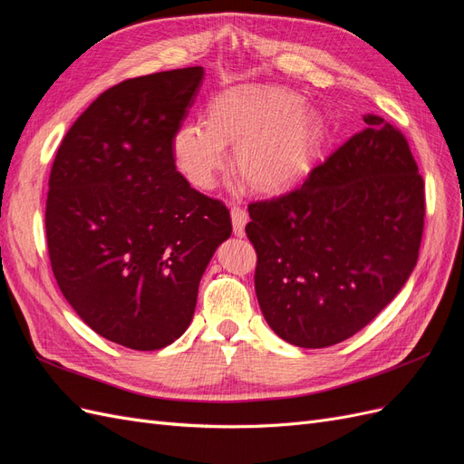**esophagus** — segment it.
Wrapping results in <instances>:
<instances>
[{
    "instance_id": "esophagus-1",
    "label": "esophagus",
    "mask_w": 464,
    "mask_h": 464,
    "mask_svg": "<svg viewBox=\"0 0 464 464\" xmlns=\"http://www.w3.org/2000/svg\"><path fill=\"white\" fill-rule=\"evenodd\" d=\"M230 217H232V228L236 236H244V228L247 224V213L242 207H232L230 208Z\"/></svg>"
}]
</instances>
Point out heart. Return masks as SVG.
Wrapping results in <instances>:
<instances>
[{
    "label": "heart",
    "mask_w": 464,
    "mask_h": 464,
    "mask_svg": "<svg viewBox=\"0 0 464 464\" xmlns=\"http://www.w3.org/2000/svg\"><path fill=\"white\" fill-rule=\"evenodd\" d=\"M321 120L302 96L273 85H240L217 94L207 123H181L172 135L179 174L195 189H213L228 164L256 191L283 189L300 178L321 141Z\"/></svg>",
    "instance_id": "obj_1"
}]
</instances>
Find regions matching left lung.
Listing matches in <instances>:
<instances>
[{
  "label": "left lung",
  "mask_w": 464,
  "mask_h": 464,
  "mask_svg": "<svg viewBox=\"0 0 464 464\" xmlns=\"http://www.w3.org/2000/svg\"><path fill=\"white\" fill-rule=\"evenodd\" d=\"M302 186L247 205L256 294L286 343L325 348L363 329L418 261L426 195L409 141L366 116Z\"/></svg>",
  "instance_id": "left-lung-1"
}]
</instances>
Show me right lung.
<instances>
[{
	"label": "right lung",
	"instance_id": "add662e5",
	"mask_svg": "<svg viewBox=\"0 0 464 464\" xmlns=\"http://www.w3.org/2000/svg\"><path fill=\"white\" fill-rule=\"evenodd\" d=\"M203 67L121 81L82 111L48 181L50 265L69 305L104 339L133 350L189 327L199 280L232 234L230 210L176 170L172 135Z\"/></svg>",
	"mask_w": 464,
	"mask_h": 464
}]
</instances>
